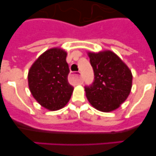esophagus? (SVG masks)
Masks as SVG:
<instances>
[{"mask_svg":"<svg viewBox=\"0 0 156 156\" xmlns=\"http://www.w3.org/2000/svg\"><path fill=\"white\" fill-rule=\"evenodd\" d=\"M74 75H75V76H76L77 78H78V81H80V83L83 82V79H82V78H81V75H80V72H77L76 74H74Z\"/></svg>","mask_w":156,"mask_h":156,"instance_id":"1","label":"esophagus"}]
</instances>
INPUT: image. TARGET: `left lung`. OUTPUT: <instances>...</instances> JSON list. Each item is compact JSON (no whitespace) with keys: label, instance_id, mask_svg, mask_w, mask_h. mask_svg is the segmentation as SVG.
I'll return each mask as SVG.
<instances>
[{"label":"left lung","instance_id":"1","mask_svg":"<svg viewBox=\"0 0 156 156\" xmlns=\"http://www.w3.org/2000/svg\"><path fill=\"white\" fill-rule=\"evenodd\" d=\"M94 81L85 86L88 101L97 110L108 112L126 100L132 87V74L123 61L110 50L88 53Z\"/></svg>","mask_w":156,"mask_h":156}]
</instances>
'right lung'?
Instances as JSON below:
<instances>
[{
    "mask_svg": "<svg viewBox=\"0 0 156 156\" xmlns=\"http://www.w3.org/2000/svg\"><path fill=\"white\" fill-rule=\"evenodd\" d=\"M67 53L60 48H52L41 55L29 71V87L34 98L51 111L67 104L74 88L68 81Z\"/></svg>",
    "mask_w": 156,
    "mask_h": 156,
    "instance_id": "1",
    "label": "right lung"
}]
</instances>
